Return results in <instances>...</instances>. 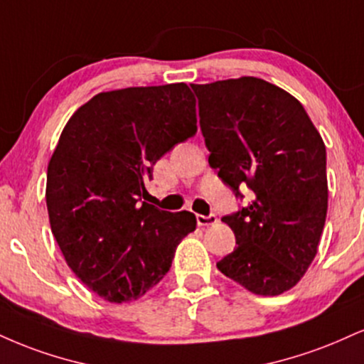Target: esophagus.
Instances as JSON below:
<instances>
[{"instance_id": "34e87169", "label": "esophagus", "mask_w": 364, "mask_h": 364, "mask_svg": "<svg viewBox=\"0 0 364 364\" xmlns=\"http://www.w3.org/2000/svg\"><path fill=\"white\" fill-rule=\"evenodd\" d=\"M215 222H217V217L213 215V213H210V215H201V213H198V215H196V224H198L200 227L213 225Z\"/></svg>"}]
</instances>
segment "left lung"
<instances>
[{
    "label": "left lung",
    "mask_w": 364,
    "mask_h": 364,
    "mask_svg": "<svg viewBox=\"0 0 364 364\" xmlns=\"http://www.w3.org/2000/svg\"><path fill=\"white\" fill-rule=\"evenodd\" d=\"M191 87L210 166L252 198L222 218L237 246L217 268L256 295H279L309 269L326 224L323 140L299 100L259 77Z\"/></svg>",
    "instance_id": "obj_1"
}]
</instances>
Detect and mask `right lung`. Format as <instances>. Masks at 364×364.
<instances>
[{
	"label": "right lung",
	"instance_id": "obj_1",
	"mask_svg": "<svg viewBox=\"0 0 364 364\" xmlns=\"http://www.w3.org/2000/svg\"><path fill=\"white\" fill-rule=\"evenodd\" d=\"M195 134L185 82L100 93L65 124L47 168L50 229L73 273L102 299L142 296L196 229L191 212L144 201L152 166Z\"/></svg>",
	"mask_w": 364,
	"mask_h": 364
}]
</instances>
